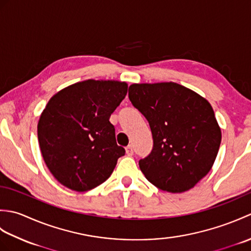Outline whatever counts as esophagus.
Here are the masks:
<instances>
[{"label": "esophagus", "mask_w": 251, "mask_h": 251, "mask_svg": "<svg viewBox=\"0 0 251 251\" xmlns=\"http://www.w3.org/2000/svg\"><path fill=\"white\" fill-rule=\"evenodd\" d=\"M126 153L128 154V155H132V154H134V148H132L131 145L126 147Z\"/></svg>", "instance_id": "obj_1"}]
</instances>
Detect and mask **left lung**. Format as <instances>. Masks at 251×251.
<instances>
[{"label":"left lung","instance_id":"left-lung-1","mask_svg":"<svg viewBox=\"0 0 251 251\" xmlns=\"http://www.w3.org/2000/svg\"><path fill=\"white\" fill-rule=\"evenodd\" d=\"M128 97L152 131V151L139 161L143 175L170 193L193 188L210 172L221 143L210 103L173 82L132 84Z\"/></svg>","mask_w":251,"mask_h":251}]
</instances>
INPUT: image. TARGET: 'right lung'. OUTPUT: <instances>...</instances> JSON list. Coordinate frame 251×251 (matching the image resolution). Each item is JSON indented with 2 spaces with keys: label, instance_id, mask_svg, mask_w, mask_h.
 Here are the masks:
<instances>
[{
  "label": "right lung",
  "instance_id": "add662e5",
  "mask_svg": "<svg viewBox=\"0 0 251 251\" xmlns=\"http://www.w3.org/2000/svg\"><path fill=\"white\" fill-rule=\"evenodd\" d=\"M119 81L78 82L52 96L37 124L42 156L67 188L85 192L113 173L125 149L117 146L110 116L127 94Z\"/></svg>",
  "mask_w": 251,
  "mask_h": 251
}]
</instances>
